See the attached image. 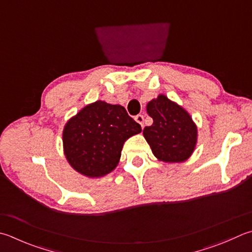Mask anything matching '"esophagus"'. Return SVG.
Returning <instances> with one entry per match:
<instances>
[{"label":"esophagus","instance_id":"34e87169","mask_svg":"<svg viewBox=\"0 0 252 252\" xmlns=\"http://www.w3.org/2000/svg\"><path fill=\"white\" fill-rule=\"evenodd\" d=\"M135 121L138 123V124L141 126V128H144V116H142V115H137L135 117Z\"/></svg>","mask_w":252,"mask_h":252}]
</instances>
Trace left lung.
I'll use <instances>...</instances> for the list:
<instances>
[{"mask_svg": "<svg viewBox=\"0 0 252 252\" xmlns=\"http://www.w3.org/2000/svg\"><path fill=\"white\" fill-rule=\"evenodd\" d=\"M146 110L154 124L142 134L154 156L165 163L187 161L197 144V126L189 112L164 94L149 101Z\"/></svg>", "mask_w": 252, "mask_h": 252, "instance_id": "obj_1", "label": "left lung"}]
</instances>
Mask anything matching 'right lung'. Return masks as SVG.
<instances>
[{"label": "right lung", "mask_w": 252, "mask_h": 252, "mask_svg": "<svg viewBox=\"0 0 252 252\" xmlns=\"http://www.w3.org/2000/svg\"><path fill=\"white\" fill-rule=\"evenodd\" d=\"M139 132L140 125L128 116L124 106L98 99L65 123L63 154L78 173L102 178L117 167L125 141Z\"/></svg>", "instance_id": "right-lung-1"}]
</instances>
